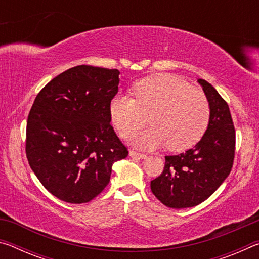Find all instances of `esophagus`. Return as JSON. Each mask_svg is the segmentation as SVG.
<instances>
[{
  "mask_svg": "<svg viewBox=\"0 0 259 259\" xmlns=\"http://www.w3.org/2000/svg\"><path fill=\"white\" fill-rule=\"evenodd\" d=\"M129 155L131 157H135V159H146V157H147V154H144V153H139V152H136V151H130Z\"/></svg>",
  "mask_w": 259,
  "mask_h": 259,
  "instance_id": "obj_1",
  "label": "esophagus"
}]
</instances>
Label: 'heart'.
Masks as SVG:
<instances>
[{
    "label": "heart",
    "mask_w": 259,
    "mask_h": 259,
    "mask_svg": "<svg viewBox=\"0 0 259 259\" xmlns=\"http://www.w3.org/2000/svg\"><path fill=\"white\" fill-rule=\"evenodd\" d=\"M134 98L116 96L109 104L113 125L122 138H130L146 123L151 126L136 137L143 148L166 145L182 152L202 138L209 123L210 105L201 89L171 74H156L135 83Z\"/></svg>",
    "instance_id": "obj_1"
}]
</instances>
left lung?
<instances>
[{
    "label": "left lung",
    "instance_id": "1",
    "mask_svg": "<svg viewBox=\"0 0 259 259\" xmlns=\"http://www.w3.org/2000/svg\"><path fill=\"white\" fill-rule=\"evenodd\" d=\"M198 81L210 105L208 129L194 148L166 155L163 171L151 182L153 194L169 208H190L203 202L233 166L235 128L229 105L210 83Z\"/></svg>",
    "mask_w": 259,
    "mask_h": 259
}]
</instances>
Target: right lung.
Returning <instances> with one entry per match:
<instances>
[{
  "instance_id": "obj_1",
  "label": "right lung",
  "mask_w": 259,
  "mask_h": 259,
  "mask_svg": "<svg viewBox=\"0 0 259 259\" xmlns=\"http://www.w3.org/2000/svg\"><path fill=\"white\" fill-rule=\"evenodd\" d=\"M117 69L80 65L37 94L26 126V156L38 181L68 203L89 202L108 185L112 164L129 151L111 124Z\"/></svg>"
}]
</instances>
